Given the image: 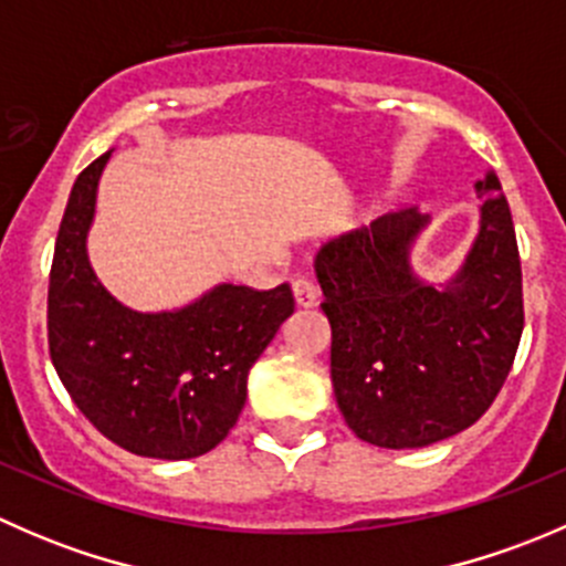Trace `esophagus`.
<instances>
[{"instance_id": "1", "label": "esophagus", "mask_w": 566, "mask_h": 566, "mask_svg": "<svg viewBox=\"0 0 566 566\" xmlns=\"http://www.w3.org/2000/svg\"><path fill=\"white\" fill-rule=\"evenodd\" d=\"M293 295H295V304L298 306H315L319 298V287L312 282V279L298 276L293 282Z\"/></svg>"}]
</instances>
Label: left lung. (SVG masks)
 <instances>
[{"mask_svg":"<svg viewBox=\"0 0 566 566\" xmlns=\"http://www.w3.org/2000/svg\"><path fill=\"white\" fill-rule=\"evenodd\" d=\"M479 235L452 282H421L416 208L328 241L315 273L331 323V380L347 427L384 449H421L493 405L523 334V273L495 172L476 180Z\"/></svg>","mask_w":566,"mask_h":566,"instance_id":"left-lung-1","label":"left lung"}]
</instances>
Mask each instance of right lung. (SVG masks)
Returning a JSON list of instances; mask_svg holds the SVG:
<instances>
[{"mask_svg": "<svg viewBox=\"0 0 566 566\" xmlns=\"http://www.w3.org/2000/svg\"><path fill=\"white\" fill-rule=\"evenodd\" d=\"M112 150L73 182L49 276V353L76 408L139 458L191 460L235 427L249 369L295 310L290 284H219L175 312H134L87 256L98 180Z\"/></svg>", "mask_w": 566, "mask_h": 566, "instance_id": "1", "label": "right lung"}]
</instances>
